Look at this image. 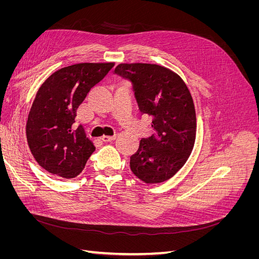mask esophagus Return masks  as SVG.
Wrapping results in <instances>:
<instances>
[{
  "instance_id": "obj_1",
  "label": "esophagus",
  "mask_w": 259,
  "mask_h": 259,
  "mask_svg": "<svg viewBox=\"0 0 259 259\" xmlns=\"http://www.w3.org/2000/svg\"><path fill=\"white\" fill-rule=\"evenodd\" d=\"M115 138V135H113V136H107V135H104V136H101L100 137V139L103 140V142H111V140H113Z\"/></svg>"
}]
</instances>
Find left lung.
<instances>
[{"mask_svg": "<svg viewBox=\"0 0 259 259\" xmlns=\"http://www.w3.org/2000/svg\"><path fill=\"white\" fill-rule=\"evenodd\" d=\"M114 73L132 82L140 112L152 117L154 134L140 140L131 169L146 184L165 182L184 166L194 145L191 94L182 77L159 65L120 64Z\"/></svg>", "mask_w": 259, "mask_h": 259, "instance_id": "obj_1", "label": "left lung"}]
</instances>
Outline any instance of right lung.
<instances>
[{
	"mask_svg": "<svg viewBox=\"0 0 259 259\" xmlns=\"http://www.w3.org/2000/svg\"><path fill=\"white\" fill-rule=\"evenodd\" d=\"M113 62H83L59 69L38 89L28 115L26 133L31 152L40 165L62 178L83 170L95 151L83 127L72 131L76 109Z\"/></svg>",
	"mask_w": 259,
	"mask_h": 259,
	"instance_id": "add662e5",
	"label": "right lung"
}]
</instances>
